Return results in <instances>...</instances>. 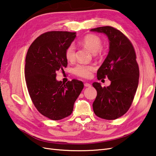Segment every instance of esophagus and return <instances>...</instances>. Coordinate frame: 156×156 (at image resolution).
Here are the masks:
<instances>
[{
	"label": "esophagus",
	"mask_w": 156,
	"mask_h": 156,
	"mask_svg": "<svg viewBox=\"0 0 156 156\" xmlns=\"http://www.w3.org/2000/svg\"><path fill=\"white\" fill-rule=\"evenodd\" d=\"M84 87H91V84L90 83H88V82H86V83H84Z\"/></svg>",
	"instance_id": "obj_1"
}]
</instances>
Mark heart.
<instances>
[{"mask_svg": "<svg viewBox=\"0 0 156 156\" xmlns=\"http://www.w3.org/2000/svg\"><path fill=\"white\" fill-rule=\"evenodd\" d=\"M82 44L85 48L88 49L92 53L96 54L102 48V41L98 36L89 34L86 35L82 40ZM65 56L68 62H73L76 57L75 46L74 44H70L67 48L65 52ZM94 70V67L92 66L78 65L74 69V73L78 76L83 78H89Z\"/></svg>", "mask_w": 156, "mask_h": 156, "instance_id": "b5f03b06", "label": "heart"}]
</instances>
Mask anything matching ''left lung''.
Instances as JSON below:
<instances>
[{
    "label": "left lung",
    "mask_w": 156,
    "mask_h": 156,
    "mask_svg": "<svg viewBox=\"0 0 156 156\" xmlns=\"http://www.w3.org/2000/svg\"><path fill=\"white\" fill-rule=\"evenodd\" d=\"M90 31L104 34L108 39L109 51L98 69L97 78L107 76L111 81L107 87L98 82L92 84L97 91L93 111L98 117L114 120L127 112L137 89L140 70L136 55L131 41L117 29L105 26Z\"/></svg>",
    "instance_id": "8db88e82"
}]
</instances>
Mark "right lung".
<instances>
[{
  "label": "right lung",
  "instance_id": "right-lung-1",
  "mask_svg": "<svg viewBox=\"0 0 156 156\" xmlns=\"http://www.w3.org/2000/svg\"><path fill=\"white\" fill-rule=\"evenodd\" d=\"M76 32L49 31L35 39L25 58V75L29 94L37 111L51 120L70 115L76 99L84 88L77 80L66 84L56 80V72L68 65L66 49Z\"/></svg>",
  "mask_w": 156,
  "mask_h": 156
}]
</instances>
